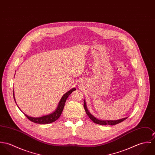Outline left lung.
Here are the masks:
<instances>
[{"instance_id": "left-lung-1", "label": "left lung", "mask_w": 155, "mask_h": 155, "mask_svg": "<svg viewBox=\"0 0 155 155\" xmlns=\"http://www.w3.org/2000/svg\"><path fill=\"white\" fill-rule=\"evenodd\" d=\"M84 107L85 109V110L86 113L87 114V115L89 117L95 124L101 125H116L119 123H120L122 122H123L124 120H125L126 119L128 118L127 117H125L119 120H99L98 119H97L96 117H95L94 116H92L89 111L87 107V105H86V103L84 100Z\"/></svg>"}]
</instances>
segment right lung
Instances as JSON below:
<instances>
[{"label": "right lung", "instance_id": "obj_1", "mask_svg": "<svg viewBox=\"0 0 155 155\" xmlns=\"http://www.w3.org/2000/svg\"><path fill=\"white\" fill-rule=\"evenodd\" d=\"M76 89L73 88L70 89L69 91H68L66 92L61 98V99L60 100L58 107L57 108L56 110L55 111L54 113L44 116L42 117H30L27 116V114H24L25 116L27 117V119H28L30 121L36 123V124H50L52 122H55V120H57L60 116H61L62 111L63 110L64 105H65V103L66 101L67 98H68V97L71 94V93L72 92H73L74 91H75ZM13 95H14V100L15 101V99L14 97V90H13ZM16 103V101H15Z\"/></svg>", "mask_w": 155, "mask_h": 155}]
</instances>
